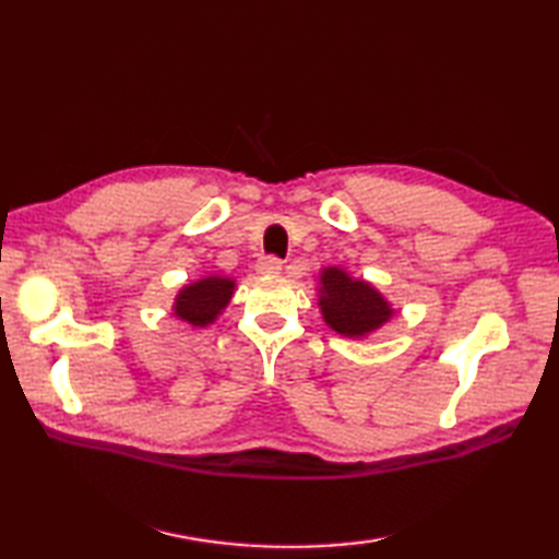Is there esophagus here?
<instances>
[{
	"label": "esophagus",
	"instance_id": "obj_1",
	"mask_svg": "<svg viewBox=\"0 0 559 559\" xmlns=\"http://www.w3.org/2000/svg\"><path fill=\"white\" fill-rule=\"evenodd\" d=\"M254 269H257V273H264V276H273V273H281L283 261L276 257H259Z\"/></svg>",
	"mask_w": 559,
	"mask_h": 559
}]
</instances>
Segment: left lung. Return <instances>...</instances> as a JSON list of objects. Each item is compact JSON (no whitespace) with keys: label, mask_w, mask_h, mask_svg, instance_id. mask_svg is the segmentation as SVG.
Listing matches in <instances>:
<instances>
[{"label":"left lung","mask_w":559,"mask_h":559,"mask_svg":"<svg viewBox=\"0 0 559 559\" xmlns=\"http://www.w3.org/2000/svg\"><path fill=\"white\" fill-rule=\"evenodd\" d=\"M319 310L326 326L346 338L370 336L396 314L370 281L353 278L341 266H326L319 273Z\"/></svg>","instance_id":"8db88e82"}]
</instances>
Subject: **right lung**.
<instances>
[{"instance_id": "add662e5", "label": "right lung", "mask_w": 559, "mask_h": 559, "mask_svg": "<svg viewBox=\"0 0 559 559\" xmlns=\"http://www.w3.org/2000/svg\"><path fill=\"white\" fill-rule=\"evenodd\" d=\"M235 286L237 283L233 278L218 276V273L187 283L175 295L173 314L192 329H204L216 322L218 314L228 307Z\"/></svg>"}]
</instances>
